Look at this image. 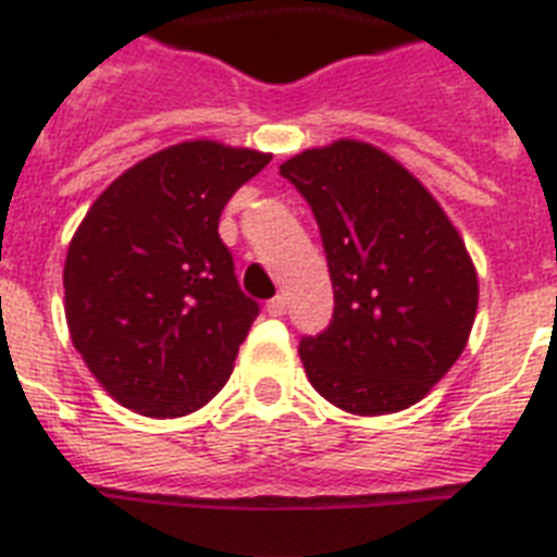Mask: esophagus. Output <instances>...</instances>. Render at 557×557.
I'll use <instances>...</instances> for the list:
<instances>
[{
	"instance_id": "1",
	"label": "esophagus",
	"mask_w": 557,
	"mask_h": 557,
	"mask_svg": "<svg viewBox=\"0 0 557 557\" xmlns=\"http://www.w3.org/2000/svg\"><path fill=\"white\" fill-rule=\"evenodd\" d=\"M265 309H269L271 318H280V314H286L288 300L283 295H277V297H274V300H269V306H265Z\"/></svg>"
}]
</instances>
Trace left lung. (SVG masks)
<instances>
[{
	"instance_id": "left-lung-1",
	"label": "left lung",
	"mask_w": 557,
	"mask_h": 557,
	"mask_svg": "<svg viewBox=\"0 0 557 557\" xmlns=\"http://www.w3.org/2000/svg\"><path fill=\"white\" fill-rule=\"evenodd\" d=\"M321 227L335 314L300 341V361L326 401L384 416L422 401L457 364L480 300L466 239L433 193L358 138L280 164Z\"/></svg>"
}]
</instances>
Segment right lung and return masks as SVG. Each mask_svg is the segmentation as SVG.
<instances>
[{
  "mask_svg": "<svg viewBox=\"0 0 557 557\" xmlns=\"http://www.w3.org/2000/svg\"><path fill=\"white\" fill-rule=\"evenodd\" d=\"M269 161L193 138L124 170L86 210L65 253V323L117 405L178 419L225 387L260 306L236 283L219 213Z\"/></svg>",
  "mask_w": 557,
  "mask_h": 557,
  "instance_id": "obj_1",
  "label": "right lung"
}]
</instances>
